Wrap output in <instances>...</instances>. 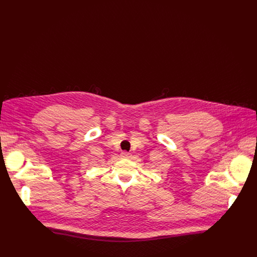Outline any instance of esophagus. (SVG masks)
<instances>
[{
	"label": "esophagus",
	"instance_id": "1",
	"mask_svg": "<svg viewBox=\"0 0 257 257\" xmlns=\"http://www.w3.org/2000/svg\"><path fill=\"white\" fill-rule=\"evenodd\" d=\"M128 156H129V154L126 153V152H124V153L121 154V157H124V158H125V157H128Z\"/></svg>",
	"mask_w": 257,
	"mask_h": 257
}]
</instances>
